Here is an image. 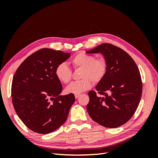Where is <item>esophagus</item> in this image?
<instances>
[{
    "label": "esophagus",
    "instance_id": "obj_1",
    "mask_svg": "<svg viewBox=\"0 0 158 158\" xmlns=\"http://www.w3.org/2000/svg\"><path fill=\"white\" fill-rule=\"evenodd\" d=\"M80 94H75V95H74L75 98H76H76H78L80 96Z\"/></svg>",
    "mask_w": 158,
    "mask_h": 158
}]
</instances>
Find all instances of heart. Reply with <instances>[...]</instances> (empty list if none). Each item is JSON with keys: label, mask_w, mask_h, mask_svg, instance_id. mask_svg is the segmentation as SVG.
<instances>
[{"label": "heart", "mask_w": 158, "mask_h": 158, "mask_svg": "<svg viewBox=\"0 0 158 158\" xmlns=\"http://www.w3.org/2000/svg\"><path fill=\"white\" fill-rule=\"evenodd\" d=\"M70 63L74 69H82L80 78L82 80L72 82L66 88L68 94H80L90 89L94 83L102 81L107 72V63L103 58H95L94 55L79 52L73 57ZM55 75L61 82L69 83L72 79L73 72L64 63L57 65Z\"/></svg>", "instance_id": "obj_1"}]
</instances>
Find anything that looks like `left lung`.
Returning <instances> with one entry per match:
<instances>
[{
    "label": "left lung",
    "instance_id": "obj_1",
    "mask_svg": "<svg viewBox=\"0 0 158 158\" xmlns=\"http://www.w3.org/2000/svg\"><path fill=\"white\" fill-rule=\"evenodd\" d=\"M102 53L107 72L97 84V92H88L87 111L93 120L105 127L117 128L126 123L135 114L142 92L140 71L132 57L119 47L103 44L87 51Z\"/></svg>",
    "mask_w": 158,
    "mask_h": 158
}]
</instances>
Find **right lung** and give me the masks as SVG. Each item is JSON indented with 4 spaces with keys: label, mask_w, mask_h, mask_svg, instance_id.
<instances>
[{
    "label": "right lung",
    "mask_w": 158,
    "mask_h": 158,
    "mask_svg": "<svg viewBox=\"0 0 158 158\" xmlns=\"http://www.w3.org/2000/svg\"><path fill=\"white\" fill-rule=\"evenodd\" d=\"M70 56L61 51L41 49L23 60L14 75L13 106L19 118L33 132L49 134L67 118L75 97L73 94L60 95L63 87L55 69Z\"/></svg>",
    "instance_id": "obj_1"
}]
</instances>
